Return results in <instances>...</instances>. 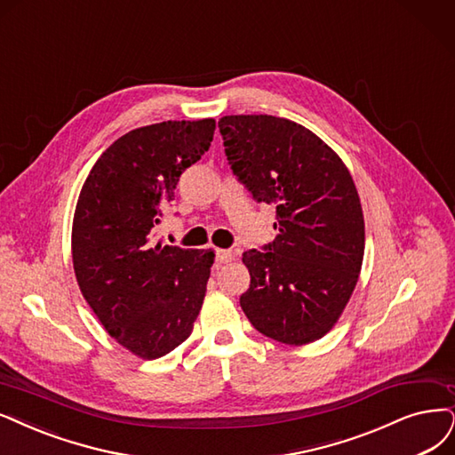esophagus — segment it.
Returning a JSON list of instances; mask_svg holds the SVG:
<instances>
[{
    "instance_id": "34e87169",
    "label": "esophagus",
    "mask_w": 455,
    "mask_h": 455,
    "mask_svg": "<svg viewBox=\"0 0 455 455\" xmlns=\"http://www.w3.org/2000/svg\"><path fill=\"white\" fill-rule=\"evenodd\" d=\"M232 259H234V253H232V251H228V249H217L215 260H217L219 264H227V262H230Z\"/></svg>"
}]
</instances>
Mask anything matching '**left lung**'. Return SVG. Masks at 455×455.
<instances>
[{"mask_svg":"<svg viewBox=\"0 0 455 455\" xmlns=\"http://www.w3.org/2000/svg\"><path fill=\"white\" fill-rule=\"evenodd\" d=\"M225 156L257 202L275 206L272 243L243 253L251 284L240 306L266 338L321 339L338 323L363 260L356 185L315 132L275 116L219 120Z\"/></svg>","mask_w":455,"mask_h":455,"instance_id":"obj_1","label":"left lung"}]
</instances>
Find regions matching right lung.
I'll list each match as a JSON object with an SVG mask.
<instances>
[{"label":"right lung","mask_w":455,"mask_h":455,"mask_svg":"<svg viewBox=\"0 0 455 455\" xmlns=\"http://www.w3.org/2000/svg\"><path fill=\"white\" fill-rule=\"evenodd\" d=\"M215 120L132 129L93 164L73 221L82 296L112 338L144 360L189 338L213 251L156 243L154 228L185 168L208 151Z\"/></svg>","instance_id":"obj_1"}]
</instances>
